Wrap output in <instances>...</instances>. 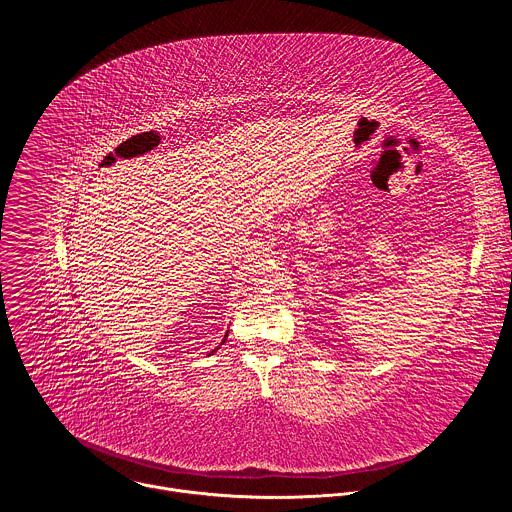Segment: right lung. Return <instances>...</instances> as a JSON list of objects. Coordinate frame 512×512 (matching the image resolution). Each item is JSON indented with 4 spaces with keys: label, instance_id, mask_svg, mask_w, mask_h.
<instances>
[{
    "label": "right lung",
    "instance_id": "1",
    "mask_svg": "<svg viewBox=\"0 0 512 512\" xmlns=\"http://www.w3.org/2000/svg\"><path fill=\"white\" fill-rule=\"evenodd\" d=\"M227 336H229V332H227V334H225V340H227ZM225 340H223V344H225ZM212 352H214V350H212ZM212 352H210V354H212Z\"/></svg>",
    "mask_w": 512,
    "mask_h": 512
}]
</instances>
